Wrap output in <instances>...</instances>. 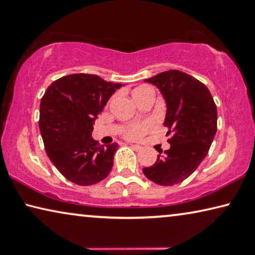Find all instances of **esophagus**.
Returning a JSON list of instances; mask_svg holds the SVG:
<instances>
[{"instance_id": "34e87169", "label": "esophagus", "mask_w": 255, "mask_h": 255, "mask_svg": "<svg viewBox=\"0 0 255 255\" xmlns=\"http://www.w3.org/2000/svg\"><path fill=\"white\" fill-rule=\"evenodd\" d=\"M130 146H131L132 149H135V151H137V152L142 151V149H143V147L139 146V145H130Z\"/></svg>"}]
</instances>
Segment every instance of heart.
Here are the masks:
<instances>
[{"instance_id":"b5f03b06","label":"heart","mask_w":255,"mask_h":255,"mask_svg":"<svg viewBox=\"0 0 255 255\" xmlns=\"http://www.w3.org/2000/svg\"><path fill=\"white\" fill-rule=\"evenodd\" d=\"M147 95H153V90L149 86H146V85L136 87L131 92L132 99H134L137 103ZM152 126L153 124L151 121H146V123H142V124L130 125V126H128L126 129H125L124 136L128 139H137L139 138L145 131H147Z\"/></svg>"}]
</instances>
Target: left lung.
I'll return each instance as SVG.
<instances>
[{
	"label": "left lung",
	"mask_w": 255,
	"mask_h": 255,
	"mask_svg": "<svg viewBox=\"0 0 255 255\" xmlns=\"http://www.w3.org/2000/svg\"><path fill=\"white\" fill-rule=\"evenodd\" d=\"M167 102L164 127L170 148L143 169L146 178L162 186L179 184L196 170L208 155L217 131V107L203 83L179 70H168L148 78Z\"/></svg>",
	"instance_id": "obj_1"
}]
</instances>
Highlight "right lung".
<instances>
[{"mask_svg":"<svg viewBox=\"0 0 255 255\" xmlns=\"http://www.w3.org/2000/svg\"><path fill=\"white\" fill-rule=\"evenodd\" d=\"M121 84L98 75L72 74L54 80L40 101L39 130L51 162L71 183L88 186L107 178L118 144L93 139V125Z\"/></svg>","mask_w":255,"mask_h":255,"instance_id":"1","label":"right lung"}]
</instances>
